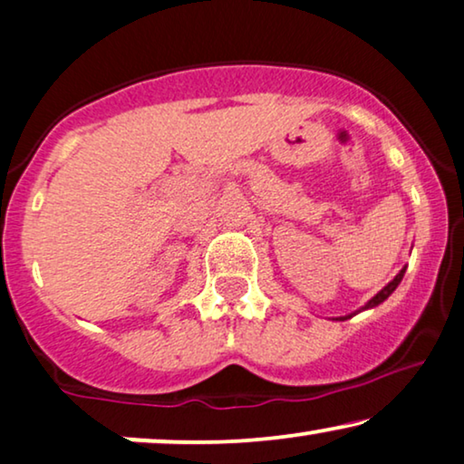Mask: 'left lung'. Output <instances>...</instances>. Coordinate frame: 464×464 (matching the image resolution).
<instances>
[{"label": "left lung", "mask_w": 464, "mask_h": 464, "mask_svg": "<svg viewBox=\"0 0 464 464\" xmlns=\"http://www.w3.org/2000/svg\"><path fill=\"white\" fill-rule=\"evenodd\" d=\"M405 270H407V266H405V268H401V273H399V275H396V276H394V279H392V281H390V284H388L386 287H383V290H379V292L375 294V296H372V298L369 300V303H366L364 306H360V309H358V311H353V313H350V315H343V317H334V320H336V322H345V320H350V317H353V315H356V313H360V311L372 309V306L382 304V303H383V300H386V298L390 296V294H392V292L396 290V287H399V284H401V281H402V275H405Z\"/></svg>", "instance_id": "obj_1"}]
</instances>
